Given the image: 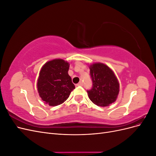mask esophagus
Returning a JSON list of instances; mask_svg holds the SVG:
<instances>
[{"label": "esophagus", "instance_id": "34e87169", "mask_svg": "<svg viewBox=\"0 0 156 156\" xmlns=\"http://www.w3.org/2000/svg\"><path fill=\"white\" fill-rule=\"evenodd\" d=\"M77 86H83V82H79V83H77V84H76Z\"/></svg>", "mask_w": 156, "mask_h": 156}]
</instances>
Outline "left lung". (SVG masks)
I'll return each mask as SVG.
<instances>
[{"mask_svg":"<svg viewBox=\"0 0 156 156\" xmlns=\"http://www.w3.org/2000/svg\"><path fill=\"white\" fill-rule=\"evenodd\" d=\"M92 88L87 90L88 98L94 104L107 107L114 103L119 93V83L112 70L103 63L90 66Z\"/></svg>","mask_w":156,"mask_h":156,"instance_id":"obj_1","label":"left lung"}]
</instances>
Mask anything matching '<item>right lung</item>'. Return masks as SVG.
I'll list each match as a JSON object with an SVG mask.
<instances>
[{
	"label": "right lung",
	"instance_id": "add662e5",
	"mask_svg": "<svg viewBox=\"0 0 156 156\" xmlns=\"http://www.w3.org/2000/svg\"><path fill=\"white\" fill-rule=\"evenodd\" d=\"M69 64L62 59H54L41 68L37 88L41 100L50 106L62 104L75 88L68 75Z\"/></svg>",
	"mask_w": 156,
	"mask_h": 156
}]
</instances>
